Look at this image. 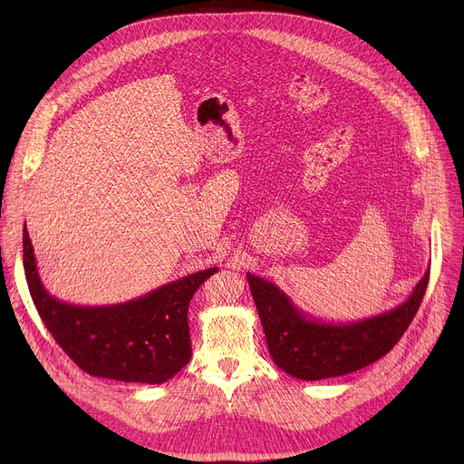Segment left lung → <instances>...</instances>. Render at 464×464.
<instances>
[{
  "label": "left lung",
  "mask_w": 464,
  "mask_h": 464,
  "mask_svg": "<svg viewBox=\"0 0 464 464\" xmlns=\"http://www.w3.org/2000/svg\"><path fill=\"white\" fill-rule=\"evenodd\" d=\"M246 277L270 356L285 372L312 382L354 372L385 356L413 321L426 294L430 268L404 303L349 323L310 317L274 283L251 274Z\"/></svg>",
  "instance_id": "1"
}]
</instances>
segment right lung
Wrapping results in <instances>:
<instances>
[{
  "label": "right lung",
  "mask_w": 464,
  "mask_h": 464,
  "mask_svg": "<svg viewBox=\"0 0 464 464\" xmlns=\"http://www.w3.org/2000/svg\"><path fill=\"white\" fill-rule=\"evenodd\" d=\"M24 270L33 303L62 351L84 372L126 383H163L188 363V303L218 272H196L119 304H72L51 295L40 281L27 227Z\"/></svg>",
  "instance_id": "right-lung-1"
}]
</instances>
